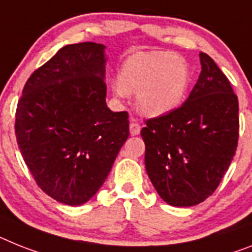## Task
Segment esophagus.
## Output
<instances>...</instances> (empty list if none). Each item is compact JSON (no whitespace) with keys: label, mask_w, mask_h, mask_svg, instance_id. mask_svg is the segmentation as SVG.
Segmentation results:
<instances>
[{"label":"esophagus","mask_w":252,"mask_h":252,"mask_svg":"<svg viewBox=\"0 0 252 252\" xmlns=\"http://www.w3.org/2000/svg\"><path fill=\"white\" fill-rule=\"evenodd\" d=\"M129 132L130 136H138L139 132H141V126H139L138 123L132 122L129 126Z\"/></svg>","instance_id":"34e87169"}]
</instances>
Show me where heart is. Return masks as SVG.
<instances>
[{"label": "heart", "mask_w": 252, "mask_h": 252, "mask_svg": "<svg viewBox=\"0 0 252 252\" xmlns=\"http://www.w3.org/2000/svg\"><path fill=\"white\" fill-rule=\"evenodd\" d=\"M189 86L191 69L182 56L169 51H141L123 63L115 94H137L139 113L160 118L181 106Z\"/></svg>", "instance_id": "heart-1"}]
</instances>
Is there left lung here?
<instances>
[{
	"label": "left lung",
	"mask_w": 252,
	"mask_h": 252,
	"mask_svg": "<svg viewBox=\"0 0 252 252\" xmlns=\"http://www.w3.org/2000/svg\"><path fill=\"white\" fill-rule=\"evenodd\" d=\"M201 73L186 102L141 130L145 165L166 204L193 206L213 194L238 142V98L214 60L200 52Z\"/></svg>",
	"instance_id": "left-lung-1"
}]
</instances>
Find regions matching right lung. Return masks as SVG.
<instances>
[{
  "mask_svg": "<svg viewBox=\"0 0 252 252\" xmlns=\"http://www.w3.org/2000/svg\"><path fill=\"white\" fill-rule=\"evenodd\" d=\"M106 46L67 44L32 74L16 109L15 133L42 191L79 206L106 181L129 136L126 111L106 105Z\"/></svg>",
  "mask_w": 252,
  "mask_h": 252,
  "instance_id": "add662e5",
  "label": "right lung"
}]
</instances>
